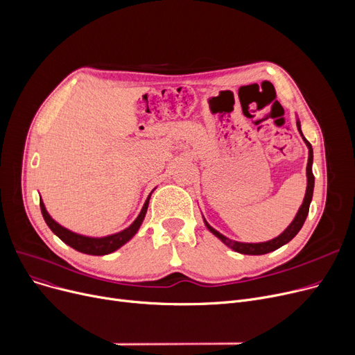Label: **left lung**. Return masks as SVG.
<instances>
[{
	"label": "left lung",
	"mask_w": 355,
	"mask_h": 355,
	"mask_svg": "<svg viewBox=\"0 0 355 355\" xmlns=\"http://www.w3.org/2000/svg\"><path fill=\"white\" fill-rule=\"evenodd\" d=\"M297 125V129H300L301 132V125L300 122H296ZM302 135V132H301ZM304 138V135H302ZM305 144L308 145L309 148V158H308V165H306V175H308V185H306V194H305V198H304V202L302 206L300 209V211H297L296 217L293 218V221L289 225V227L281 234L277 236L276 239L273 240H269V241H265V243H239V241H233L227 237H225L223 234H220L217 230H214L209 223L204 220V223H206L207 229L214 234L217 236L223 243H225L226 246L232 248L234 252H239V253H243V254H265V253H269V252H273L276 249H279L281 246L286 245L288 241H291L296 234L297 232H300L304 226V223L306 220V216L309 213V204H311V200H312V194H313V184H315V177L312 174V159H313V153H312V146L311 144L304 138Z\"/></svg>",
	"instance_id": "obj_1"
}]
</instances>
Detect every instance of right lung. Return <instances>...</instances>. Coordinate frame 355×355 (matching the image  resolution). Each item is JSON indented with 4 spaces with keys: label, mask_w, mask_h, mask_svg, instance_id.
<instances>
[{
    "label": "right lung",
    "mask_w": 355,
    "mask_h": 355,
    "mask_svg": "<svg viewBox=\"0 0 355 355\" xmlns=\"http://www.w3.org/2000/svg\"><path fill=\"white\" fill-rule=\"evenodd\" d=\"M149 197H151V194H149ZM149 197L146 198L144 207L139 213V216L137 217V220L130 225L128 229L116 233V234H112V236H106V237H101V239H96V237H86V236H80V234H76L73 233L64 227H62L59 223H55L50 216L49 213L46 211V207L43 201L40 200V209H42V214L47 223V226L50 227V230L58 236L62 241H64L66 245H69L70 248H73L74 250L78 252H82V253H86V254H93V256H102V254H109L112 252H115L116 249H119L121 246H123L126 241L132 237L139 226L145 217V213H146V209H148V204H149Z\"/></svg>",
    "instance_id": "1"
}]
</instances>
